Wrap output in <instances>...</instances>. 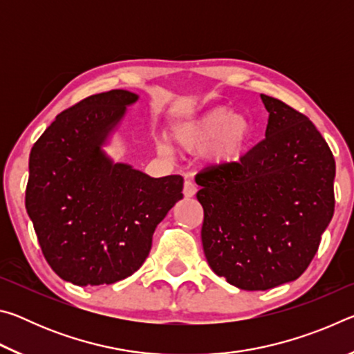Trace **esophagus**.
Masks as SVG:
<instances>
[{
    "mask_svg": "<svg viewBox=\"0 0 354 354\" xmlns=\"http://www.w3.org/2000/svg\"><path fill=\"white\" fill-rule=\"evenodd\" d=\"M183 194L185 198H192L196 194V185L192 183V181H185L184 183V189H183Z\"/></svg>",
    "mask_w": 354,
    "mask_h": 354,
    "instance_id": "obj_1",
    "label": "esophagus"
}]
</instances>
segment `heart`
<instances>
[{"mask_svg":"<svg viewBox=\"0 0 354 354\" xmlns=\"http://www.w3.org/2000/svg\"><path fill=\"white\" fill-rule=\"evenodd\" d=\"M253 134L250 120L231 107L218 106L203 113L194 122L184 123L175 131V142L185 151H198L211 146L209 159L214 165H231L242 158ZM160 154H169L164 143L158 147Z\"/></svg>","mask_w":354,"mask_h":354,"instance_id":"obj_1","label":"heart"}]
</instances>
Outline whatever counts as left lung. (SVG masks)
Listing matches in <instances>:
<instances>
[{
	"mask_svg": "<svg viewBox=\"0 0 354 354\" xmlns=\"http://www.w3.org/2000/svg\"><path fill=\"white\" fill-rule=\"evenodd\" d=\"M266 139L241 162L196 175L209 267L242 290L295 281L319 250L334 214L335 162L303 113L261 95Z\"/></svg>",
	"mask_w": 354,
	"mask_h": 354,
	"instance_id": "left-lung-1",
	"label": "left lung"
}]
</instances>
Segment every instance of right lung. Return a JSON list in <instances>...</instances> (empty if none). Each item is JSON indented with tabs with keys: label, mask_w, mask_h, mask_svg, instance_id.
<instances>
[{
	"label": "right lung",
	"mask_w": 354,
	"mask_h": 354,
	"mask_svg": "<svg viewBox=\"0 0 354 354\" xmlns=\"http://www.w3.org/2000/svg\"><path fill=\"white\" fill-rule=\"evenodd\" d=\"M139 95H92L59 113L29 154L26 211L46 262L76 286L113 284L139 270L153 232L183 198V178H151L103 147Z\"/></svg>",
	"instance_id": "right-lung-1"
}]
</instances>
